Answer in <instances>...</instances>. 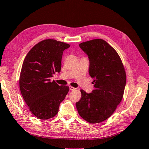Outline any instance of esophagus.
<instances>
[{
	"mask_svg": "<svg viewBox=\"0 0 149 149\" xmlns=\"http://www.w3.org/2000/svg\"><path fill=\"white\" fill-rule=\"evenodd\" d=\"M75 89V88L73 87V86H70V91H74Z\"/></svg>",
	"mask_w": 149,
	"mask_h": 149,
	"instance_id": "34e87169",
	"label": "esophagus"
}]
</instances>
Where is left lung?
Listing matches in <instances>:
<instances>
[{
    "label": "left lung",
    "instance_id": "1",
    "mask_svg": "<svg viewBox=\"0 0 149 149\" xmlns=\"http://www.w3.org/2000/svg\"><path fill=\"white\" fill-rule=\"evenodd\" d=\"M80 48L88 55L89 75L94 79L91 93L81 90L76 102L78 113L92 124L104 121L111 115L123 99L126 76L119 55L102 39L83 42Z\"/></svg>",
    "mask_w": 149,
    "mask_h": 149
}]
</instances>
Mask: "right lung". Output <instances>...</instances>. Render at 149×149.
Returning <instances> with one entry per match:
<instances>
[{"label": "right lung", "instance_id": "1", "mask_svg": "<svg viewBox=\"0 0 149 149\" xmlns=\"http://www.w3.org/2000/svg\"><path fill=\"white\" fill-rule=\"evenodd\" d=\"M70 47L55 40H42L29 51L23 61L20 91L30 111L40 119L55 117L68 93L69 86L51 82L50 78L61 72L63 51Z\"/></svg>", "mask_w": 149, "mask_h": 149}]
</instances>
